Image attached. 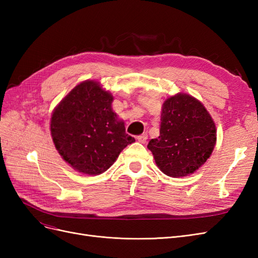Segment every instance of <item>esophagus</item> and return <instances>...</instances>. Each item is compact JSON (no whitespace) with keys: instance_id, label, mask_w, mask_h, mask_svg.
I'll use <instances>...</instances> for the list:
<instances>
[{"instance_id":"1","label":"esophagus","mask_w":258,"mask_h":258,"mask_svg":"<svg viewBox=\"0 0 258 258\" xmlns=\"http://www.w3.org/2000/svg\"><path fill=\"white\" fill-rule=\"evenodd\" d=\"M137 140H138V141H139L140 143H142V144H144V143L146 142V140H147V135H146V134H144V135H141V136H139V137L137 138Z\"/></svg>"}]
</instances>
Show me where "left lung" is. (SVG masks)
Listing matches in <instances>:
<instances>
[{"mask_svg": "<svg viewBox=\"0 0 258 258\" xmlns=\"http://www.w3.org/2000/svg\"><path fill=\"white\" fill-rule=\"evenodd\" d=\"M160 135L147 145L156 165L171 177L192 174L210 158L216 144L215 122L205 105L187 93L166 99Z\"/></svg>", "mask_w": 258, "mask_h": 258, "instance_id": "left-lung-1", "label": "left lung"}]
</instances>
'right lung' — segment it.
Here are the masks:
<instances>
[{"mask_svg": "<svg viewBox=\"0 0 258 258\" xmlns=\"http://www.w3.org/2000/svg\"><path fill=\"white\" fill-rule=\"evenodd\" d=\"M113 96L99 82L76 85L54 107L50 134L62 159L88 175L103 173L135 138L113 111Z\"/></svg>", "mask_w": 258, "mask_h": 258, "instance_id": "1", "label": "right lung"}]
</instances>
